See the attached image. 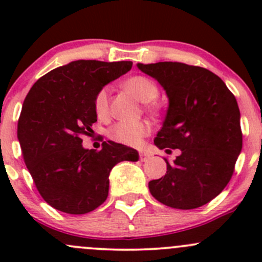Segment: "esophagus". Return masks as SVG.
Returning a JSON list of instances; mask_svg holds the SVG:
<instances>
[{
	"label": "esophagus",
	"instance_id": "obj_1",
	"mask_svg": "<svg viewBox=\"0 0 262 262\" xmlns=\"http://www.w3.org/2000/svg\"><path fill=\"white\" fill-rule=\"evenodd\" d=\"M139 158H141V161L146 162V161L149 160V153L146 152V150H141L139 152Z\"/></svg>",
	"mask_w": 262,
	"mask_h": 262
}]
</instances>
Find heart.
Returning a JSON list of instances; mask_svg holds the SVG:
<instances>
[{"label": "heart", "instance_id": "heart-1", "mask_svg": "<svg viewBox=\"0 0 262 262\" xmlns=\"http://www.w3.org/2000/svg\"><path fill=\"white\" fill-rule=\"evenodd\" d=\"M126 90L132 92L139 101L150 102L157 99L158 87L149 78L144 76H134L124 82ZM95 112L100 119H104L109 115V89L102 87L95 96ZM150 132V126L144 121H136V123H126L120 121L115 124L110 130V137L119 143L126 146L136 147L142 143V139L148 136Z\"/></svg>", "mask_w": 262, "mask_h": 262}]
</instances>
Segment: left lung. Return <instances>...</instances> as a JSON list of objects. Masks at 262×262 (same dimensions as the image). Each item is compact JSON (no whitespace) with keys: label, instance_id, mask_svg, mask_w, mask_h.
Instances as JSON below:
<instances>
[{"label":"left lung","instance_id":"1","mask_svg":"<svg viewBox=\"0 0 262 262\" xmlns=\"http://www.w3.org/2000/svg\"><path fill=\"white\" fill-rule=\"evenodd\" d=\"M137 67L155 78L168 99L160 149L180 155L168 162L165 176L148 184L155 199L176 209H195L227 186L242 150L241 114L223 81L202 67L158 62Z\"/></svg>","mask_w":262,"mask_h":262}]
</instances>
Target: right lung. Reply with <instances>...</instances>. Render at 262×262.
Listing matches in <instances>:
<instances>
[{"label":"right lung","instance_id":"1","mask_svg":"<svg viewBox=\"0 0 262 262\" xmlns=\"http://www.w3.org/2000/svg\"><path fill=\"white\" fill-rule=\"evenodd\" d=\"M130 60H73L39 78L26 95L17 124L25 165L43 199L57 210L86 214L109 194V175L134 148L106 141L96 152L82 146L97 121V92L130 71Z\"/></svg>","mask_w":262,"mask_h":262}]
</instances>
